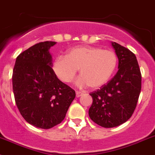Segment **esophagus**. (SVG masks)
<instances>
[{"instance_id":"34e87169","label":"esophagus","mask_w":155,"mask_h":155,"mask_svg":"<svg viewBox=\"0 0 155 155\" xmlns=\"http://www.w3.org/2000/svg\"><path fill=\"white\" fill-rule=\"evenodd\" d=\"M82 95V92H78V91H77V92H76V97H77V98L80 97V96H81V95Z\"/></svg>"}]
</instances>
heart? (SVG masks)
<instances>
[{"label": "heart", "mask_w": 155, "mask_h": 155, "mask_svg": "<svg viewBox=\"0 0 155 155\" xmlns=\"http://www.w3.org/2000/svg\"><path fill=\"white\" fill-rule=\"evenodd\" d=\"M118 65L116 53L92 46H77L69 50L66 56L56 57L52 63V70L59 80L69 83L74 79L78 69L80 76L77 85L98 89L112 78Z\"/></svg>", "instance_id": "obj_1"}]
</instances>
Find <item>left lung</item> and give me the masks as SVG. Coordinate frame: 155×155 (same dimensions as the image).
<instances>
[{
	"label": "left lung",
	"instance_id": "8db88e82",
	"mask_svg": "<svg viewBox=\"0 0 155 155\" xmlns=\"http://www.w3.org/2000/svg\"><path fill=\"white\" fill-rule=\"evenodd\" d=\"M118 59V70L107 84L89 95L91 119L104 128L125 123L136 108L141 89V75L136 56L128 49L111 42Z\"/></svg>",
	"mask_w": 155,
	"mask_h": 155
}]
</instances>
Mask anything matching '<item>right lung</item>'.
<instances>
[{
    "label": "right lung",
    "instance_id": "obj_1",
    "mask_svg": "<svg viewBox=\"0 0 155 155\" xmlns=\"http://www.w3.org/2000/svg\"><path fill=\"white\" fill-rule=\"evenodd\" d=\"M56 42L32 46L16 59L13 90L21 115L30 125L48 129L61 123L76 92L59 80L52 70L50 47Z\"/></svg>",
    "mask_w": 155,
    "mask_h": 155
}]
</instances>
